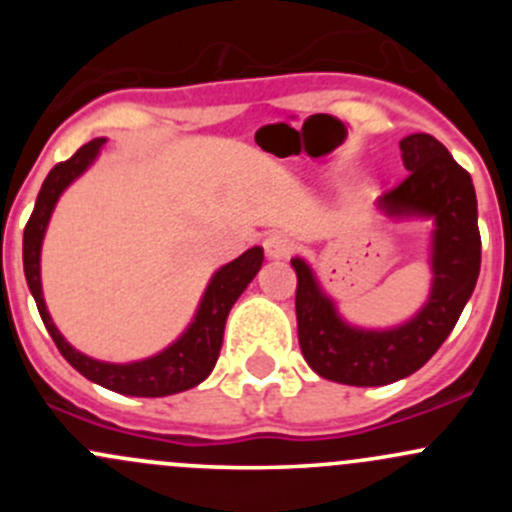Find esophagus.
<instances>
[{
  "mask_svg": "<svg viewBox=\"0 0 512 512\" xmlns=\"http://www.w3.org/2000/svg\"><path fill=\"white\" fill-rule=\"evenodd\" d=\"M294 250H297V242H294L289 235H285V232H272V235L265 237V252L272 257V260L289 257Z\"/></svg>",
  "mask_w": 512,
  "mask_h": 512,
  "instance_id": "esophagus-1",
  "label": "esophagus"
}]
</instances>
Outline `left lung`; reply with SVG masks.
Here are the masks:
<instances>
[{
    "label": "left lung",
    "mask_w": 512,
    "mask_h": 512,
    "mask_svg": "<svg viewBox=\"0 0 512 512\" xmlns=\"http://www.w3.org/2000/svg\"><path fill=\"white\" fill-rule=\"evenodd\" d=\"M406 175L386 190L381 208L391 215H431L433 289L409 324L389 332H361L334 312L304 260L297 272V334L307 364L319 376L349 386H384L421 369L456 327L480 272L478 203L471 175L431 133L401 141Z\"/></svg>",
    "instance_id": "left-lung-1"
}]
</instances>
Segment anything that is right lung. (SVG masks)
<instances>
[{
	"label": "right lung",
	"instance_id": "1",
	"mask_svg": "<svg viewBox=\"0 0 512 512\" xmlns=\"http://www.w3.org/2000/svg\"><path fill=\"white\" fill-rule=\"evenodd\" d=\"M103 143H106L103 138H96V141L81 146L69 160L56 163L54 168L49 170L44 183H41L32 218H29L27 227H24V275H27V285L32 289L36 309H39L46 332L51 334V339H54L61 356H64L79 374L96 381V384L106 386V389L118 391V394L126 396L178 394V391L198 386L200 381L208 379V374L213 371L215 361H218L220 356V347H223L227 314H230L232 304L237 302V297L245 292V287L250 285L252 277H255L257 270L262 267L265 250H262V247H250V250L242 252L237 260H232L230 265L223 267V270L215 272L208 289H205V297L203 302H200L198 314H195V322L190 324L188 332H185L178 342L170 344L165 352L151 356V359L136 361V364H106V361L89 359V356L76 352V349L69 347V342L61 337L59 329L51 322L49 312H46L39 280V252L41 240H44L46 223H49L56 200H59V195L64 193V188L71 180L79 178V175L89 168L91 160L98 156V148H101Z\"/></svg>",
	"mask_w": 512,
	"mask_h": 512
}]
</instances>
